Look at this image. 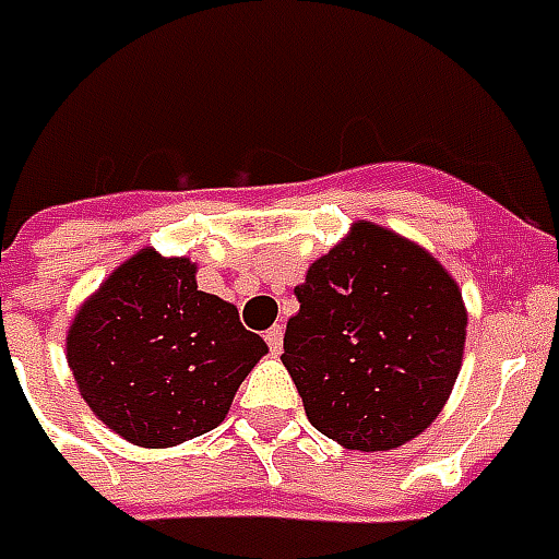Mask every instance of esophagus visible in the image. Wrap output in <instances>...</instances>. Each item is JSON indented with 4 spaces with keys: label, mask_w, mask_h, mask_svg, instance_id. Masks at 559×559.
<instances>
[{
    "label": "esophagus",
    "mask_w": 559,
    "mask_h": 559,
    "mask_svg": "<svg viewBox=\"0 0 559 559\" xmlns=\"http://www.w3.org/2000/svg\"><path fill=\"white\" fill-rule=\"evenodd\" d=\"M264 340H267L273 355H280L283 352V324H273L271 331H264Z\"/></svg>",
    "instance_id": "obj_1"
}]
</instances>
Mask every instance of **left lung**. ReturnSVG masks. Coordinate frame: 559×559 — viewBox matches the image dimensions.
<instances>
[{
  "instance_id": "1",
  "label": "left lung",
  "mask_w": 559,
  "mask_h": 559,
  "mask_svg": "<svg viewBox=\"0 0 559 559\" xmlns=\"http://www.w3.org/2000/svg\"><path fill=\"white\" fill-rule=\"evenodd\" d=\"M283 364L310 425L355 451L418 437L445 406L466 340L461 288L437 259L358 223L295 288Z\"/></svg>"
}]
</instances>
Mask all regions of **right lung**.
<instances>
[{
  "instance_id": "add662e5",
  "label": "right lung",
  "mask_w": 559,
  "mask_h": 559,
  "mask_svg": "<svg viewBox=\"0 0 559 559\" xmlns=\"http://www.w3.org/2000/svg\"><path fill=\"white\" fill-rule=\"evenodd\" d=\"M66 346L90 409L144 449L213 430L267 352L235 304L198 292L192 261L153 249L110 273L78 310Z\"/></svg>"
}]
</instances>
